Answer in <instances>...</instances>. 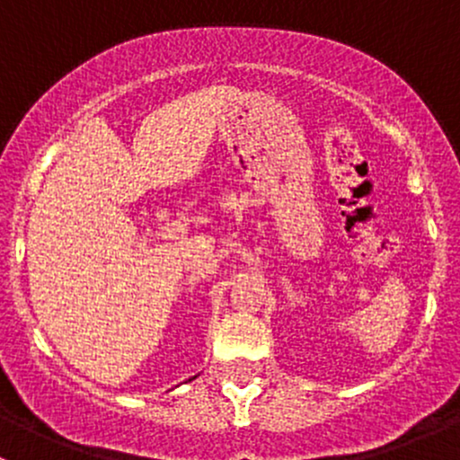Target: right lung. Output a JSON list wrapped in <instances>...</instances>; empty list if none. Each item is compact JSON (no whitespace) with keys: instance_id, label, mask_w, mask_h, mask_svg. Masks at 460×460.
Instances as JSON below:
<instances>
[{"instance_id":"add662e5","label":"right lung","mask_w":460,"mask_h":460,"mask_svg":"<svg viewBox=\"0 0 460 460\" xmlns=\"http://www.w3.org/2000/svg\"><path fill=\"white\" fill-rule=\"evenodd\" d=\"M193 378H196V376H193Z\"/></svg>"}]
</instances>
